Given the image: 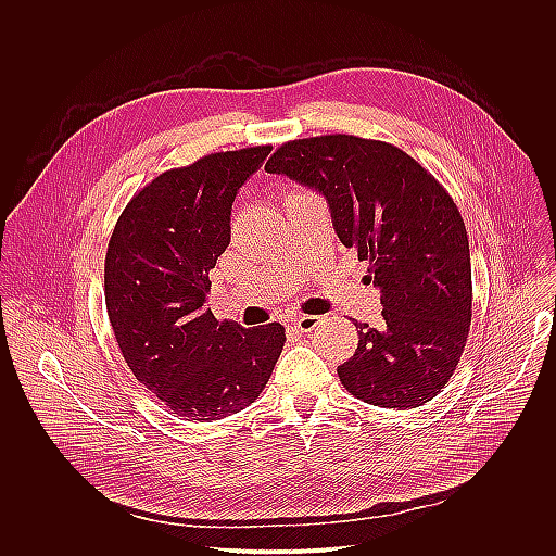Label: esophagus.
<instances>
[{
    "mask_svg": "<svg viewBox=\"0 0 556 556\" xmlns=\"http://www.w3.org/2000/svg\"><path fill=\"white\" fill-rule=\"evenodd\" d=\"M316 325H318V316H296V318L290 320V327H292L294 331H301V333L314 331Z\"/></svg>",
    "mask_w": 556,
    "mask_h": 556,
    "instance_id": "esophagus-1",
    "label": "esophagus"
}]
</instances>
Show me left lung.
I'll list each match as a JSON object with an SVG mask.
<instances>
[{
	"mask_svg": "<svg viewBox=\"0 0 556 556\" xmlns=\"http://www.w3.org/2000/svg\"><path fill=\"white\" fill-rule=\"evenodd\" d=\"M264 168L325 194L338 238L370 262L366 279L381 290L383 325L355 323L342 386L388 409L435 399L472 323L470 244L453 197L403 149L351 134L283 142Z\"/></svg>",
	"mask_w": 556,
	"mask_h": 556,
	"instance_id": "obj_1",
	"label": "left lung"
}]
</instances>
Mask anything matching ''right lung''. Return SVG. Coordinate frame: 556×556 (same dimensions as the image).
I'll return each mask as SVG.
<instances>
[{"label": "right lung", "mask_w": 556, "mask_h": 556, "mask_svg": "<svg viewBox=\"0 0 556 556\" xmlns=\"http://www.w3.org/2000/svg\"><path fill=\"white\" fill-rule=\"evenodd\" d=\"M270 149L210 153L157 175L125 205L108 242L105 309L123 359L186 420L251 405L283 351L279 323L244 329L203 305L231 240V203Z\"/></svg>", "instance_id": "add662e5"}]
</instances>
